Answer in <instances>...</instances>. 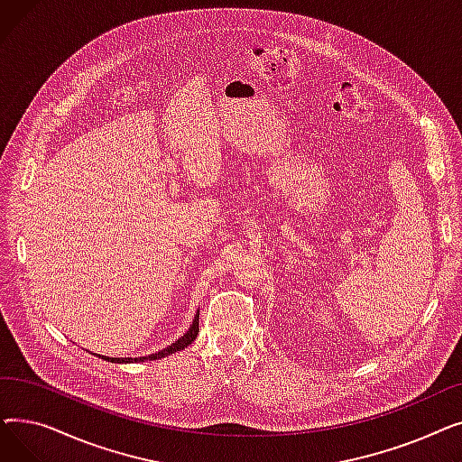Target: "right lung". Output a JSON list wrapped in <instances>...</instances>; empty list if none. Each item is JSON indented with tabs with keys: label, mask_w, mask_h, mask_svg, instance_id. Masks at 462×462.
Listing matches in <instances>:
<instances>
[{
	"label": "right lung",
	"mask_w": 462,
	"mask_h": 462,
	"mask_svg": "<svg viewBox=\"0 0 462 462\" xmlns=\"http://www.w3.org/2000/svg\"><path fill=\"white\" fill-rule=\"evenodd\" d=\"M199 317H200V310L197 312V317H194V320H192L190 328L187 329V333H183L176 343H172L170 346H166V348H162V350H159V352H155V354L143 356V357H106V356H101V354H95V356H99V357H103V359H108V361H112V363H138V361H153V359L166 357V356H170V354H174V352H180V350L187 348V346L194 341V338H197V335H199Z\"/></svg>",
	"instance_id": "right-lung-1"
}]
</instances>
